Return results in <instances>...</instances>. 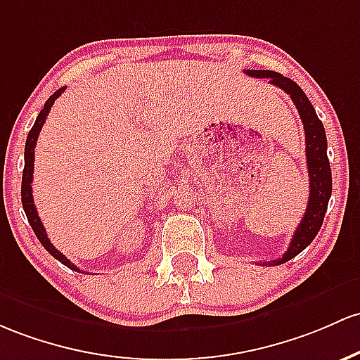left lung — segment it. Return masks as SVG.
I'll use <instances>...</instances> for the list:
<instances>
[{
    "instance_id": "1",
    "label": "left lung",
    "mask_w": 360,
    "mask_h": 360,
    "mask_svg": "<svg viewBox=\"0 0 360 360\" xmlns=\"http://www.w3.org/2000/svg\"><path fill=\"white\" fill-rule=\"evenodd\" d=\"M250 77L256 78H268L271 85L278 86L283 92H287L295 104L301 116L304 131H306V159H307V172H309V203H307L306 213H304L301 224L295 229L294 238H292L289 250L283 252L282 258L264 262L263 264H275L287 263L289 259L297 256L302 250H306L316 234L319 232L323 225V219L328 208V201L331 196V169L330 160L326 155V133L325 126L319 121L318 114L302 92V89L290 78L276 73L271 70H246Z\"/></svg>"
}]
</instances>
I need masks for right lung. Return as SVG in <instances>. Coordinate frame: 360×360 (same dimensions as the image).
Returning a JSON list of instances; mask_svg holds the SVG:
<instances>
[{
    "mask_svg": "<svg viewBox=\"0 0 360 360\" xmlns=\"http://www.w3.org/2000/svg\"><path fill=\"white\" fill-rule=\"evenodd\" d=\"M61 92H65V86L63 89L56 90V92L53 94L49 98H47V102L44 104V109L39 112L37 120H35L32 129L29 131V136H27V141H25V167H23V176H22V205H23V210H25V215L27 219H29V224L30 227L34 229L35 236H37V239L41 240L42 246L46 248L47 251L51 252V256H54V258L58 259V262H61L65 266L71 268V270L78 271V274H84V271L80 270V268L75 266L73 263L70 262L68 258H66L63 252H59L56 248L53 246V243H51L49 238H47L46 234V229L44 225H42L41 219H39V213L35 210V205H34V196H32V176H34V148H35V143H37V138H39V133H41L42 126H44L46 122V117L47 114H49L51 108H53L54 101L61 96Z\"/></svg>",
    "mask_w": 360,
    "mask_h": 360,
    "instance_id": "obj_1",
    "label": "right lung"
}]
</instances>
